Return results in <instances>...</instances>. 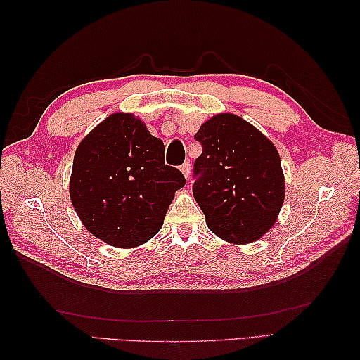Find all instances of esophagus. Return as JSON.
Returning a JSON list of instances; mask_svg holds the SVG:
<instances>
[{
	"mask_svg": "<svg viewBox=\"0 0 360 360\" xmlns=\"http://www.w3.org/2000/svg\"><path fill=\"white\" fill-rule=\"evenodd\" d=\"M190 168H192V165H190L188 160H187V162H184V164L181 165V172H182V174L186 176V179L190 178Z\"/></svg>",
	"mask_w": 360,
	"mask_h": 360,
	"instance_id": "34e87169",
	"label": "esophagus"
}]
</instances>
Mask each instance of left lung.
Returning a JSON list of instances; mask_svg holds the SVG:
<instances>
[{
    "instance_id": "left-lung-1",
    "label": "left lung",
    "mask_w": 360,
    "mask_h": 360,
    "mask_svg": "<svg viewBox=\"0 0 360 360\" xmlns=\"http://www.w3.org/2000/svg\"><path fill=\"white\" fill-rule=\"evenodd\" d=\"M195 139L193 196L210 231L231 243H250L274 226L285 200V178L274 143L235 114H218Z\"/></svg>"
}]
</instances>
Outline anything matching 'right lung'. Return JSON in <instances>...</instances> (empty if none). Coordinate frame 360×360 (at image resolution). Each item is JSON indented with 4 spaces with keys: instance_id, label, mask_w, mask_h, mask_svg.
I'll return each mask as SVG.
<instances>
[{
    "instance_id": "add662e5",
    "label": "right lung",
    "mask_w": 360,
    "mask_h": 360,
    "mask_svg": "<svg viewBox=\"0 0 360 360\" xmlns=\"http://www.w3.org/2000/svg\"><path fill=\"white\" fill-rule=\"evenodd\" d=\"M164 151L139 119L122 112L80 142L70 195L91 233L111 246L134 248L159 232L174 192L186 186Z\"/></svg>"
}]
</instances>
